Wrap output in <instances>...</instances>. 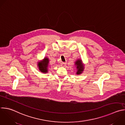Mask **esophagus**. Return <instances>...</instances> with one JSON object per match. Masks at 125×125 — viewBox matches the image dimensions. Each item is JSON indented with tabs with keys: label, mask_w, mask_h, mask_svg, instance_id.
<instances>
[{
	"label": "esophagus",
	"mask_w": 125,
	"mask_h": 125,
	"mask_svg": "<svg viewBox=\"0 0 125 125\" xmlns=\"http://www.w3.org/2000/svg\"><path fill=\"white\" fill-rule=\"evenodd\" d=\"M66 63H64V62H61V66L63 67H64L66 66Z\"/></svg>",
	"instance_id": "1"
}]
</instances>
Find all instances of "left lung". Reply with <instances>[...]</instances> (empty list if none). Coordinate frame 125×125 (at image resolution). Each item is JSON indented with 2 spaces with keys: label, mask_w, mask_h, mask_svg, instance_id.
Returning a JSON list of instances; mask_svg holds the SVG:
<instances>
[{
  "label": "left lung",
  "mask_w": 125,
  "mask_h": 125,
  "mask_svg": "<svg viewBox=\"0 0 125 125\" xmlns=\"http://www.w3.org/2000/svg\"><path fill=\"white\" fill-rule=\"evenodd\" d=\"M75 66L76 68V73L77 75H79L82 73L84 69V65L82 63V60L80 59H78L74 62Z\"/></svg>",
  "instance_id": "8db88e82"
}]
</instances>
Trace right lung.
Listing matches in <instances>:
<instances>
[{"label":"right lung","mask_w":125,"mask_h":125,"mask_svg":"<svg viewBox=\"0 0 125 125\" xmlns=\"http://www.w3.org/2000/svg\"><path fill=\"white\" fill-rule=\"evenodd\" d=\"M49 66V59L45 57L44 59L38 62L37 66L40 71L43 73H47L48 72V67Z\"/></svg>","instance_id":"right-lung-1"}]
</instances>
